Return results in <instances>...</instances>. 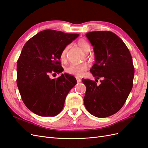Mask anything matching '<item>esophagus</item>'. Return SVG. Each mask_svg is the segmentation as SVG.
<instances>
[{
	"label": "esophagus",
	"mask_w": 148,
	"mask_h": 148,
	"mask_svg": "<svg viewBox=\"0 0 148 148\" xmlns=\"http://www.w3.org/2000/svg\"><path fill=\"white\" fill-rule=\"evenodd\" d=\"M76 79H77V82H78V83L81 82V81H82L81 78H79V77H76Z\"/></svg>",
	"instance_id": "esophagus-1"
}]
</instances>
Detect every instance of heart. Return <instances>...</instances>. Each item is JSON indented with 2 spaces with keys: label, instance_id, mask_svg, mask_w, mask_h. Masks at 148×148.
<instances>
[{
  "label": "heart",
  "instance_id": "heart-1",
  "mask_svg": "<svg viewBox=\"0 0 148 148\" xmlns=\"http://www.w3.org/2000/svg\"><path fill=\"white\" fill-rule=\"evenodd\" d=\"M77 44L79 47H80L83 49L84 52L88 53L91 50L90 44H89L86 39H79L77 41ZM70 48V46L67 45L63 49H62L60 55V59L62 62H65L66 61L67 54H68ZM87 57H89V56L88 55V53H87ZM87 70H88V65L85 63L80 64H71L66 67L65 72L70 75L80 77V76H82L84 71H86Z\"/></svg>",
  "mask_w": 148,
  "mask_h": 148
}]
</instances>
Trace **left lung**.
<instances>
[{"label": "left lung", "instance_id": "obj_1", "mask_svg": "<svg viewBox=\"0 0 148 148\" xmlns=\"http://www.w3.org/2000/svg\"><path fill=\"white\" fill-rule=\"evenodd\" d=\"M86 36L94 47L95 64L90 71L95 81L82 79L86 87L84 104L91 114L104 118L120 110L132 91L135 69L128 47L117 34L109 31H92Z\"/></svg>", "mask_w": 148, "mask_h": 148}]
</instances>
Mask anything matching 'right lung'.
I'll use <instances>...</instances> for the list:
<instances>
[{"label":"right lung","instance_id":"1","mask_svg":"<svg viewBox=\"0 0 148 148\" xmlns=\"http://www.w3.org/2000/svg\"><path fill=\"white\" fill-rule=\"evenodd\" d=\"M78 36L46 29L25 43L17 61L16 83L25 105L33 113L53 117L63 109L66 95L77 79L66 73L54 79L49 76L63 71L61 51Z\"/></svg>","mask_w":148,"mask_h":148}]
</instances>
